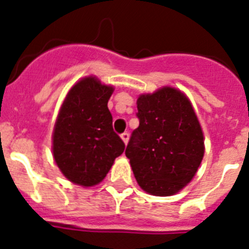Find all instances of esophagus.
<instances>
[{"label":"esophagus","instance_id":"esophagus-1","mask_svg":"<svg viewBox=\"0 0 249 249\" xmlns=\"http://www.w3.org/2000/svg\"><path fill=\"white\" fill-rule=\"evenodd\" d=\"M121 138H122V141L124 142V144H127L128 143V140H129V133L124 132V133H122V135H121Z\"/></svg>","mask_w":249,"mask_h":249}]
</instances>
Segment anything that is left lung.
Here are the masks:
<instances>
[{"label":"left lung","instance_id":"left-lung-1","mask_svg":"<svg viewBox=\"0 0 249 249\" xmlns=\"http://www.w3.org/2000/svg\"><path fill=\"white\" fill-rule=\"evenodd\" d=\"M140 126L126 148L132 171L143 191L172 196L195 177L204 155V138L192 103L173 87L137 100Z\"/></svg>","mask_w":249,"mask_h":249}]
</instances>
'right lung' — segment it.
Instances as JSON below:
<instances>
[{"mask_svg":"<svg viewBox=\"0 0 249 249\" xmlns=\"http://www.w3.org/2000/svg\"><path fill=\"white\" fill-rule=\"evenodd\" d=\"M112 86L85 77L66 96L52 135L53 158L68 181L92 187L103 181L124 143L112 127Z\"/></svg>","mask_w":249,"mask_h":249,"instance_id":"right-lung-1","label":"right lung"}]
</instances>
